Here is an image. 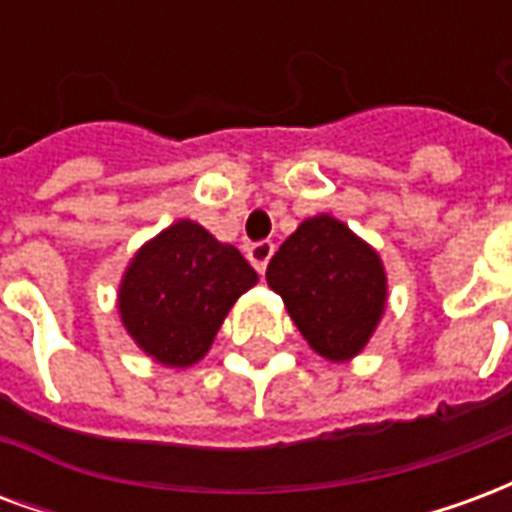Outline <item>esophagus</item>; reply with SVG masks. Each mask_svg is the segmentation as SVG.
I'll return each instance as SVG.
<instances>
[{
	"label": "esophagus",
	"instance_id": "34e87169",
	"mask_svg": "<svg viewBox=\"0 0 512 512\" xmlns=\"http://www.w3.org/2000/svg\"><path fill=\"white\" fill-rule=\"evenodd\" d=\"M274 255V244L271 241H257L246 249V257H249V263L257 268V274H266L268 260Z\"/></svg>",
	"mask_w": 512,
	"mask_h": 512
}]
</instances>
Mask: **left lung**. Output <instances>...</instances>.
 <instances>
[{"mask_svg": "<svg viewBox=\"0 0 512 512\" xmlns=\"http://www.w3.org/2000/svg\"><path fill=\"white\" fill-rule=\"evenodd\" d=\"M266 279L301 337L329 362H348L365 351L389 299L376 249L329 213L304 219L285 238Z\"/></svg>", "mask_w": 512, "mask_h": 512, "instance_id": "1", "label": "left lung"}]
</instances>
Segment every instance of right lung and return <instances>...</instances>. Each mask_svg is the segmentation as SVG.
Instances as JSON below:
<instances>
[{
  "label": "right lung",
  "mask_w": 512,
  "mask_h": 512,
  "mask_svg": "<svg viewBox=\"0 0 512 512\" xmlns=\"http://www.w3.org/2000/svg\"><path fill=\"white\" fill-rule=\"evenodd\" d=\"M257 271L233 244L216 241L191 219L169 224L128 260L117 312L136 348L164 367H191Z\"/></svg>",
  "instance_id": "add662e5"
}]
</instances>
